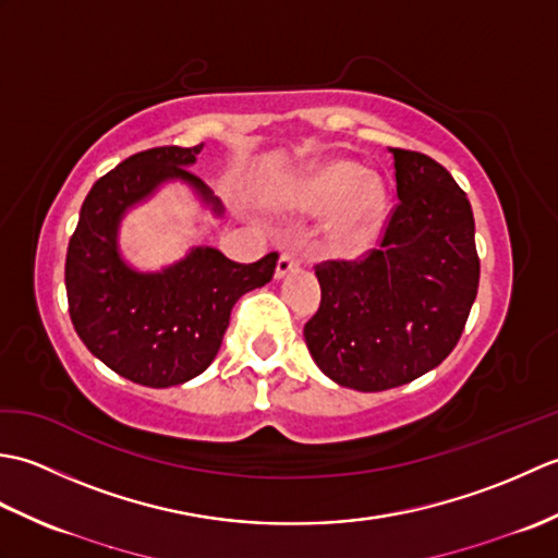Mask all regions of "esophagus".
<instances>
[{
  "mask_svg": "<svg viewBox=\"0 0 558 558\" xmlns=\"http://www.w3.org/2000/svg\"><path fill=\"white\" fill-rule=\"evenodd\" d=\"M298 268H300V258H298V256L290 254V252L280 254L278 266H276V278H278V280L286 278V276H290L292 270H298Z\"/></svg>",
  "mask_w": 558,
  "mask_h": 558,
  "instance_id": "obj_1",
  "label": "esophagus"
}]
</instances>
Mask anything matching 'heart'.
<instances>
[{
	"label": "heart",
	"mask_w": 558,
	"mask_h": 558,
	"mask_svg": "<svg viewBox=\"0 0 558 558\" xmlns=\"http://www.w3.org/2000/svg\"><path fill=\"white\" fill-rule=\"evenodd\" d=\"M272 206L302 216H326V240L336 252L354 254L381 230L388 196L376 174L348 158H330L306 168L272 194Z\"/></svg>",
	"instance_id": "obj_1"
}]
</instances>
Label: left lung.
<instances>
[{
  "instance_id": "obj_1",
  "label": "left lung",
  "mask_w": 558,
  "mask_h": 558,
  "mask_svg": "<svg viewBox=\"0 0 558 558\" xmlns=\"http://www.w3.org/2000/svg\"><path fill=\"white\" fill-rule=\"evenodd\" d=\"M388 150L400 204L381 248L354 264L316 266L322 306L304 326L318 369L362 393L436 369L456 348L480 286L465 192L429 156Z\"/></svg>"
}]
</instances>
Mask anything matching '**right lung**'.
<instances>
[{"label":"right lung","instance_id":"right-lung-1","mask_svg":"<svg viewBox=\"0 0 558 558\" xmlns=\"http://www.w3.org/2000/svg\"><path fill=\"white\" fill-rule=\"evenodd\" d=\"M201 150L204 144L162 146L117 165L93 184L69 240L71 324L102 364L148 388L180 386L206 372L236 300L270 282L278 264L276 252L256 264H234L213 246H192L160 270H141L124 258V216L165 184L189 186L204 208L222 218L220 201L189 170Z\"/></svg>","mask_w":558,"mask_h":558}]
</instances>
